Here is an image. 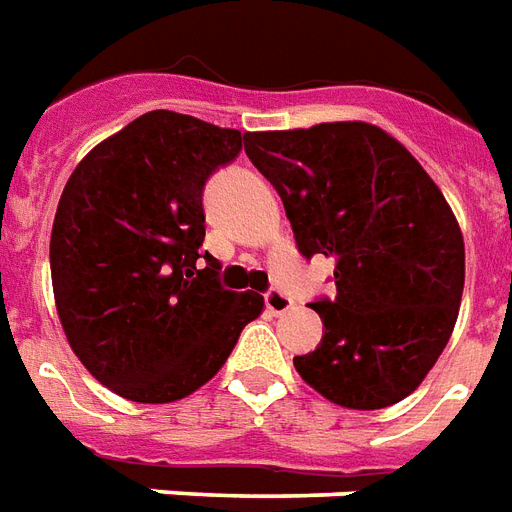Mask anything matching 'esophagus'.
I'll return each mask as SVG.
<instances>
[{"mask_svg": "<svg viewBox=\"0 0 512 512\" xmlns=\"http://www.w3.org/2000/svg\"><path fill=\"white\" fill-rule=\"evenodd\" d=\"M266 309L271 314H285L293 309V298L282 290H268L266 293Z\"/></svg>", "mask_w": 512, "mask_h": 512, "instance_id": "1", "label": "esophagus"}]
</instances>
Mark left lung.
<instances>
[{"label":"left lung","instance_id":"1","mask_svg":"<svg viewBox=\"0 0 512 512\" xmlns=\"http://www.w3.org/2000/svg\"><path fill=\"white\" fill-rule=\"evenodd\" d=\"M246 157L285 203L298 252L336 260L314 301L317 350L293 363L347 410L418 388L445 350L464 293V238L448 200L399 140L366 121L246 132Z\"/></svg>","mask_w":512,"mask_h":512}]
</instances>
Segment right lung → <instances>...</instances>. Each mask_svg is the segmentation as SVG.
<instances>
[{"mask_svg": "<svg viewBox=\"0 0 512 512\" xmlns=\"http://www.w3.org/2000/svg\"><path fill=\"white\" fill-rule=\"evenodd\" d=\"M241 143L238 130L151 111L94 146L64 187L51 230L56 312L78 361L124 399L198 391L263 312V295L225 290L217 257L200 255L203 187Z\"/></svg>", "mask_w": 512, "mask_h": 512, "instance_id": "1", "label": "right lung"}]
</instances>
